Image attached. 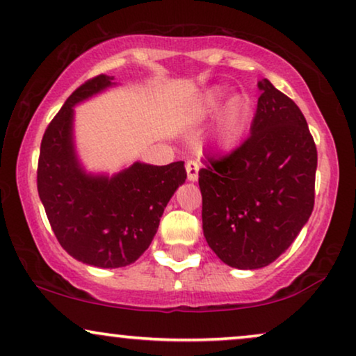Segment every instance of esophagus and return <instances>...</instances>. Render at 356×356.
I'll list each match as a JSON object with an SVG mask.
<instances>
[{
  "label": "esophagus",
  "mask_w": 356,
  "mask_h": 356,
  "mask_svg": "<svg viewBox=\"0 0 356 356\" xmlns=\"http://www.w3.org/2000/svg\"><path fill=\"white\" fill-rule=\"evenodd\" d=\"M186 169H187V179L191 182H197V179H199V164L195 163V161H187L186 164Z\"/></svg>",
  "instance_id": "34e87169"
}]
</instances>
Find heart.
Instances as JSON below:
<instances>
[{"instance_id": "heart-1", "label": "heart", "mask_w": 356, "mask_h": 356, "mask_svg": "<svg viewBox=\"0 0 356 356\" xmlns=\"http://www.w3.org/2000/svg\"><path fill=\"white\" fill-rule=\"evenodd\" d=\"M227 92L222 87H211L205 90L199 102L200 118H210L222 107ZM218 115L217 128H215L213 143L218 149L227 151L233 147L245 129L250 115V100L243 93H235L225 102Z\"/></svg>"}]
</instances>
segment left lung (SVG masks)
<instances>
[{"label": "left lung", "mask_w": 356, "mask_h": 356, "mask_svg": "<svg viewBox=\"0 0 356 356\" xmlns=\"http://www.w3.org/2000/svg\"><path fill=\"white\" fill-rule=\"evenodd\" d=\"M251 136L199 170L202 228L213 253L238 269L271 264L314 210L317 149L299 106L268 79Z\"/></svg>", "instance_id": "1"}]
</instances>
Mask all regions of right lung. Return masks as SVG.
<instances>
[{
    "label": "right lung",
    "instance_id": "right-lung-1",
    "mask_svg": "<svg viewBox=\"0 0 356 356\" xmlns=\"http://www.w3.org/2000/svg\"><path fill=\"white\" fill-rule=\"evenodd\" d=\"M98 75L67 98L40 143L38 192L58 243L97 268H123L149 248L165 205L186 182L182 161L133 163L113 175L87 172L74 141V106L115 87Z\"/></svg>",
    "mask_w": 356,
    "mask_h": 356
}]
</instances>
